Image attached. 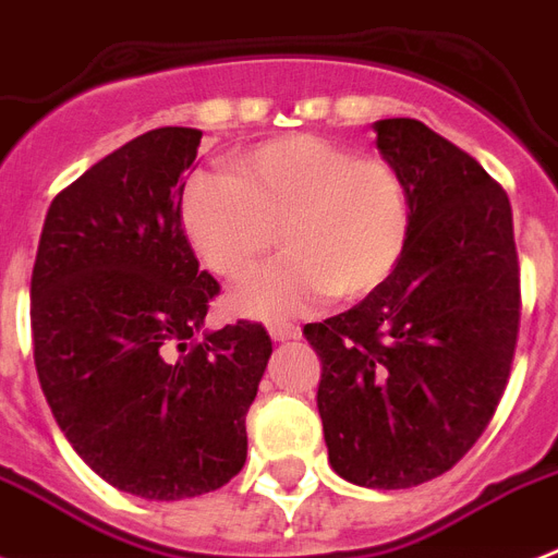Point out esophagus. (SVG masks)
<instances>
[{"label":"esophagus","instance_id":"obj_1","mask_svg":"<svg viewBox=\"0 0 558 558\" xmlns=\"http://www.w3.org/2000/svg\"><path fill=\"white\" fill-rule=\"evenodd\" d=\"M269 336L275 341L298 339V336H301V327H298V324H289V322H271L269 324Z\"/></svg>","mask_w":558,"mask_h":558}]
</instances>
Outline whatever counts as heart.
<instances>
[{"label":"heart","mask_w":558,"mask_h":558,"mask_svg":"<svg viewBox=\"0 0 558 558\" xmlns=\"http://www.w3.org/2000/svg\"><path fill=\"white\" fill-rule=\"evenodd\" d=\"M182 226L199 260L231 280L271 252L280 228L287 254L234 287L228 304L252 318H283L327 295L356 301L379 289L405 252L411 205L390 161L287 135L240 153L231 177H193Z\"/></svg>","instance_id":"b5f03b06"}]
</instances>
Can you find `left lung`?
Returning a JSON list of instances; mask_svg holds the SVG:
<instances>
[{"instance_id":"1","label":"left lung","mask_w":558,"mask_h":558,"mask_svg":"<svg viewBox=\"0 0 558 558\" xmlns=\"http://www.w3.org/2000/svg\"><path fill=\"white\" fill-rule=\"evenodd\" d=\"M405 182V252L379 289L304 336L322 359L318 414L332 469L371 489L449 472L510 379L521 271L504 187L414 118L373 124Z\"/></svg>"}]
</instances>
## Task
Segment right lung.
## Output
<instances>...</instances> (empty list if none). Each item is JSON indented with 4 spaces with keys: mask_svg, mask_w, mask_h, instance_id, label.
<instances>
[{
    "mask_svg": "<svg viewBox=\"0 0 558 558\" xmlns=\"http://www.w3.org/2000/svg\"><path fill=\"white\" fill-rule=\"evenodd\" d=\"M202 133L138 135L60 191L31 275L34 365L60 432L121 493L179 501L243 469L263 324L205 332L219 283L182 228Z\"/></svg>",
    "mask_w": 558,
    "mask_h": 558,
    "instance_id": "add662e5",
    "label": "right lung"
}]
</instances>
